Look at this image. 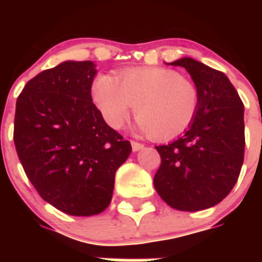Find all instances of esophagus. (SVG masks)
Segmentation results:
<instances>
[{
    "mask_svg": "<svg viewBox=\"0 0 262 262\" xmlns=\"http://www.w3.org/2000/svg\"><path fill=\"white\" fill-rule=\"evenodd\" d=\"M131 145H133V151L134 152H138V151H140V149H143V148H144V145H143L142 143H138V142H131Z\"/></svg>",
    "mask_w": 262,
    "mask_h": 262,
    "instance_id": "34e87169",
    "label": "esophagus"
}]
</instances>
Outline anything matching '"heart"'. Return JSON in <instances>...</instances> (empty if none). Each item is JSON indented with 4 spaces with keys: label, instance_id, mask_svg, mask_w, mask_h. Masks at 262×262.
<instances>
[{
    "label": "heart",
    "instance_id": "b5f03b06",
    "mask_svg": "<svg viewBox=\"0 0 262 262\" xmlns=\"http://www.w3.org/2000/svg\"><path fill=\"white\" fill-rule=\"evenodd\" d=\"M92 98L111 128H120L135 108L136 129L160 140L181 135L198 110L195 86L177 72L160 67L124 69L117 77L97 76Z\"/></svg>",
    "mask_w": 262,
    "mask_h": 262
}]
</instances>
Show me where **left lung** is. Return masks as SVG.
I'll return each instance as SVG.
<instances>
[{"label": "left lung", "mask_w": 262, "mask_h": 262, "mask_svg": "<svg viewBox=\"0 0 262 262\" xmlns=\"http://www.w3.org/2000/svg\"><path fill=\"white\" fill-rule=\"evenodd\" d=\"M182 67L198 93V110L184 135L157 145L161 165L154 178L164 202L180 211L210 209L235 186L244 161V105L223 72L191 57Z\"/></svg>", "instance_id": "1"}]
</instances>
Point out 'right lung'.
I'll use <instances>...</instances> for the list:
<instances>
[{
    "label": "right lung",
    "instance_id": "obj_1",
    "mask_svg": "<svg viewBox=\"0 0 262 262\" xmlns=\"http://www.w3.org/2000/svg\"><path fill=\"white\" fill-rule=\"evenodd\" d=\"M96 75L93 61H62L31 78L15 106L14 144L27 177L46 202L73 216L106 210L133 149L93 103Z\"/></svg>",
    "mask_w": 262,
    "mask_h": 262
}]
</instances>
